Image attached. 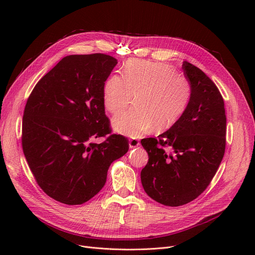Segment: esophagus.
Segmentation results:
<instances>
[{
  "mask_svg": "<svg viewBox=\"0 0 255 255\" xmlns=\"http://www.w3.org/2000/svg\"><path fill=\"white\" fill-rule=\"evenodd\" d=\"M140 144L139 140L136 139V138H131L129 140V148L130 149H133V148H136V146H138Z\"/></svg>",
  "mask_w": 255,
  "mask_h": 255,
  "instance_id": "34e87169",
  "label": "esophagus"
}]
</instances>
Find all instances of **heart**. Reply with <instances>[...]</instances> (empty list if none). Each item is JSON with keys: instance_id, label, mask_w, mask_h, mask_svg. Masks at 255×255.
Listing matches in <instances>:
<instances>
[{"instance_id": "1", "label": "heart", "mask_w": 255, "mask_h": 255, "mask_svg": "<svg viewBox=\"0 0 255 255\" xmlns=\"http://www.w3.org/2000/svg\"><path fill=\"white\" fill-rule=\"evenodd\" d=\"M134 96L136 109L113 119L114 129L131 137L140 136L154 126L165 130L175 125L191 98V86L167 64L128 61L122 77L113 75L103 86V103L112 114L123 112Z\"/></svg>"}]
</instances>
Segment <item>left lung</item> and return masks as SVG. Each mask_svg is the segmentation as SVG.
<instances>
[{
  "mask_svg": "<svg viewBox=\"0 0 255 255\" xmlns=\"http://www.w3.org/2000/svg\"><path fill=\"white\" fill-rule=\"evenodd\" d=\"M182 68L191 86L185 113L157 138L140 141L149 155L140 172L143 189L157 203L168 207L188 204L202 194L225 151L226 117L218 88L189 62L184 61Z\"/></svg>",
  "mask_w": 255,
  "mask_h": 255,
  "instance_id": "obj_1",
  "label": "left lung"
}]
</instances>
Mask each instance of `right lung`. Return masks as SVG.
Masks as SVG:
<instances>
[{
  "instance_id": "obj_1",
  "label": "right lung",
  "mask_w": 255,
  "mask_h": 255,
  "mask_svg": "<svg viewBox=\"0 0 255 255\" xmlns=\"http://www.w3.org/2000/svg\"><path fill=\"white\" fill-rule=\"evenodd\" d=\"M118 64L104 53L63 58L35 86L22 118V150L36 182L51 198L82 205L106 182L107 170L129 149L110 134L103 86Z\"/></svg>"
}]
</instances>
